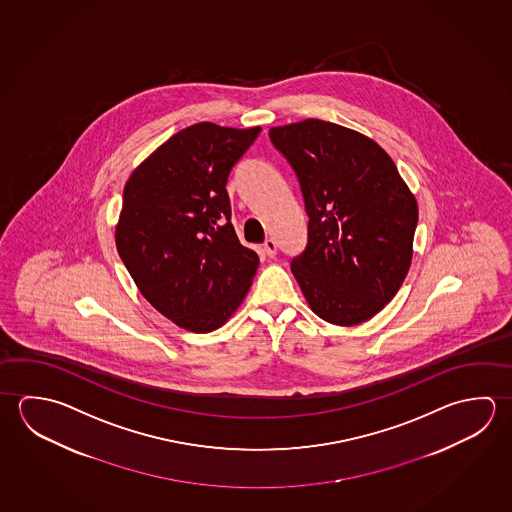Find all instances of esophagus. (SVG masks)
Listing matches in <instances>:
<instances>
[{"label": "esophagus", "instance_id": "esophagus-1", "mask_svg": "<svg viewBox=\"0 0 512 512\" xmlns=\"http://www.w3.org/2000/svg\"><path fill=\"white\" fill-rule=\"evenodd\" d=\"M262 252L266 253L268 257H275L277 255V243L273 239H266L262 244Z\"/></svg>", "mask_w": 512, "mask_h": 512}]
</instances>
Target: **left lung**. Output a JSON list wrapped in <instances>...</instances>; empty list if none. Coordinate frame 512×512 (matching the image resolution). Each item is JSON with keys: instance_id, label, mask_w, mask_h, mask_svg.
<instances>
[{"instance_id": "left-lung-1", "label": "left lung", "mask_w": 512, "mask_h": 512, "mask_svg": "<svg viewBox=\"0 0 512 512\" xmlns=\"http://www.w3.org/2000/svg\"><path fill=\"white\" fill-rule=\"evenodd\" d=\"M295 169L309 216L305 252L291 271L314 314L352 327L385 307L413 257L417 199L372 138L307 118L271 127Z\"/></svg>"}]
</instances>
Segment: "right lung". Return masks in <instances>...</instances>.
I'll use <instances>...</instances> for the list:
<instances>
[{"label":"right lung","instance_id":"right-lung-1","mask_svg":"<svg viewBox=\"0 0 512 512\" xmlns=\"http://www.w3.org/2000/svg\"><path fill=\"white\" fill-rule=\"evenodd\" d=\"M260 127H185L131 172L115 228L118 255L145 300L181 329L223 327L259 268L230 221L228 174Z\"/></svg>","mask_w":512,"mask_h":512}]
</instances>
